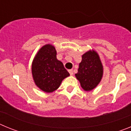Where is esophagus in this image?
Listing matches in <instances>:
<instances>
[{
  "instance_id": "34e87169",
  "label": "esophagus",
  "mask_w": 131,
  "mask_h": 131,
  "mask_svg": "<svg viewBox=\"0 0 131 131\" xmlns=\"http://www.w3.org/2000/svg\"><path fill=\"white\" fill-rule=\"evenodd\" d=\"M68 71H69V74H70L71 75H73V69H69Z\"/></svg>"
}]
</instances>
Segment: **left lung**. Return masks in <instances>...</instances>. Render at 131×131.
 Returning <instances> with one entry per match:
<instances>
[{
	"instance_id": "left-lung-1",
	"label": "left lung",
	"mask_w": 131,
	"mask_h": 131,
	"mask_svg": "<svg viewBox=\"0 0 131 131\" xmlns=\"http://www.w3.org/2000/svg\"><path fill=\"white\" fill-rule=\"evenodd\" d=\"M102 75V63L98 53L93 50L84 53L75 74L81 87L85 91H92L100 83Z\"/></svg>"
}]
</instances>
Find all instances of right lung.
Instances as JSON below:
<instances>
[{
  "instance_id": "obj_1",
  "label": "right lung",
  "mask_w": 131,
  "mask_h": 131,
  "mask_svg": "<svg viewBox=\"0 0 131 131\" xmlns=\"http://www.w3.org/2000/svg\"><path fill=\"white\" fill-rule=\"evenodd\" d=\"M56 50L52 45L41 47L32 63V75L35 83L45 92H52L62 81L69 76L63 63L56 58Z\"/></svg>"
}]
</instances>
